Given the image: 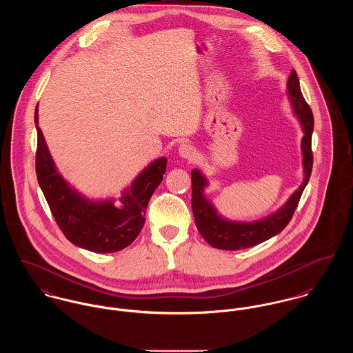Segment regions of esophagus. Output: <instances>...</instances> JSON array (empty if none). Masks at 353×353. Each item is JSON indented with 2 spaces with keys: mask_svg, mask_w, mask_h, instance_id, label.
<instances>
[{
  "mask_svg": "<svg viewBox=\"0 0 353 353\" xmlns=\"http://www.w3.org/2000/svg\"><path fill=\"white\" fill-rule=\"evenodd\" d=\"M179 153H181V156L185 157V159H193L194 154H196V150H194L193 145H190V144H182V145L179 147Z\"/></svg>",
  "mask_w": 353,
  "mask_h": 353,
  "instance_id": "34e87169",
  "label": "esophagus"
}]
</instances>
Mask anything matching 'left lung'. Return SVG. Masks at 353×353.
<instances>
[{
    "label": "left lung",
    "mask_w": 353,
    "mask_h": 353,
    "mask_svg": "<svg viewBox=\"0 0 353 353\" xmlns=\"http://www.w3.org/2000/svg\"><path fill=\"white\" fill-rule=\"evenodd\" d=\"M288 97L292 103L294 112L302 125L303 136V168L304 179L301 188L290 197L276 213L252 223H236L223 219L217 214L214 206L203 196V189L208 181L201 171H192V208L196 220V225L202 238L213 248L220 250H242L262 243L272 236L280 234L290 220L292 219L295 209L302 197L303 190L308 183L312 170V151H311V136L314 130V117L310 105L303 98L299 79L295 69L288 77Z\"/></svg>",
    "instance_id": "8db88e82"
}]
</instances>
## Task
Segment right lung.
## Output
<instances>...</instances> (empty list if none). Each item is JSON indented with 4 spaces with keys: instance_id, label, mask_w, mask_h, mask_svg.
Wrapping results in <instances>:
<instances>
[{
    "instance_id": "obj_1",
    "label": "right lung",
    "mask_w": 353,
    "mask_h": 353,
    "mask_svg": "<svg viewBox=\"0 0 353 353\" xmlns=\"http://www.w3.org/2000/svg\"><path fill=\"white\" fill-rule=\"evenodd\" d=\"M35 123L38 132L37 178L66 239L94 252H119L132 245L145 223L144 214L152 194L163 181L167 159L160 157L152 161L123 192L119 206L114 200L91 201L72 189L57 171L38 125V105Z\"/></svg>"
}]
</instances>
